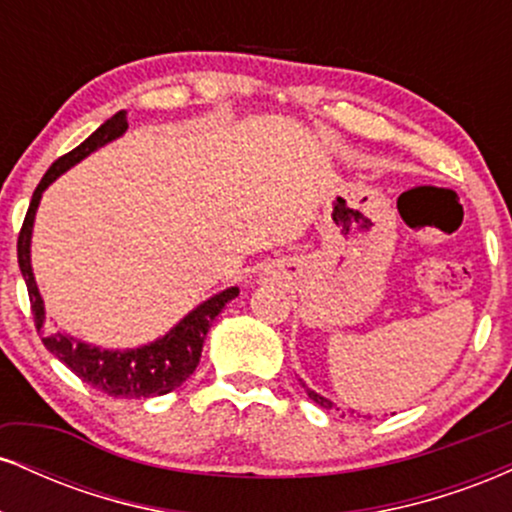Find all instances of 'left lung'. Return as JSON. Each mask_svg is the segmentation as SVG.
<instances>
[{"label": "left lung", "mask_w": 512, "mask_h": 512, "mask_svg": "<svg viewBox=\"0 0 512 512\" xmlns=\"http://www.w3.org/2000/svg\"><path fill=\"white\" fill-rule=\"evenodd\" d=\"M303 387H305V385H303ZM308 397H310V399H313V402H315V404H320V407H322V409H332V407H334V404L330 402V399L320 397V395H317V392H313V390H308Z\"/></svg>", "instance_id": "obj_1"}]
</instances>
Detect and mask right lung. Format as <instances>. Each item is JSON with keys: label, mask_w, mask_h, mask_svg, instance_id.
Returning a JSON list of instances; mask_svg holds the SVG:
<instances>
[{"label": "right lung", "mask_w": 512, "mask_h": 512, "mask_svg": "<svg viewBox=\"0 0 512 512\" xmlns=\"http://www.w3.org/2000/svg\"><path fill=\"white\" fill-rule=\"evenodd\" d=\"M127 129V113H120L110 117L105 125H101L84 144H79L76 149L69 151L57 158L55 163L48 168V173L43 175V180L35 187L31 207L26 211V219H23L21 233H19V267L23 279H26L28 298H31V310H33V322L35 330L43 337V344L48 346L50 354H55L67 368H72V373L79 375L84 383H88L93 390L105 392L110 397H122V399H144V397H158L168 395L175 387H180L195 373L199 356H202V344L207 337L211 322L216 320V315L226 308L228 301L238 296V289L221 291L219 296L204 301L199 308L192 310L180 325H175L166 337L156 339L154 344L142 346V349L132 351H105L98 346H88L84 342H76L74 337L67 334H50L45 330V308L43 298H40L38 286H35L33 269H31V233H33V219L35 209H38L43 190L50 185L52 180H57L67 168H72L74 163H79L81 158H86L91 151H96L98 146L113 142Z\"/></svg>", "instance_id": "obj_1"}]
</instances>
